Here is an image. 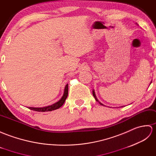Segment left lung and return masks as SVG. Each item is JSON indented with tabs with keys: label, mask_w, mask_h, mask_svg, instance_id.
<instances>
[{
	"label": "left lung",
	"mask_w": 156,
	"mask_h": 156,
	"mask_svg": "<svg viewBox=\"0 0 156 156\" xmlns=\"http://www.w3.org/2000/svg\"><path fill=\"white\" fill-rule=\"evenodd\" d=\"M151 83V81L150 82V85ZM93 97H94V98H95V100H96V101H98V102H99V104L100 105H103V106H105L104 105H103V103H101V102H99V100L98 99V98H97V97H96V95H95V91H94V90H93Z\"/></svg>",
	"instance_id": "obj_1"
}]
</instances>
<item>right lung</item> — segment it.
I'll use <instances>...</instances> for the list:
<instances>
[{"mask_svg":"<svg viewBox=\"0 0 156 156\" xmlns=\"http://www.w3.org/2000/svg\"><path fill=\"white\" fill-rule=\"evenodd\" d=\"M68 95V84L66 85L64 89V93L62 98L59 101H58L57 102L55 103L54 104L49 105V106H46V107H29L28 108L33 110V111H36V112H51V111L57 109L61 107L62 105L64 104V103L66 100L67 98Z\"/></svg>","mask_w":156,"mask_h":156,"instance_id":"right-lung-1","label":"right lung"}]
</instances>
